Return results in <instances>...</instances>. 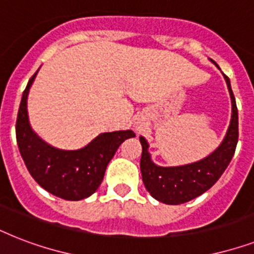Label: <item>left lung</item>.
Wrapping results in <instances>:
<instances>
[{"instance_id": "left-lung-1", "label": "left lung", "mask_w": 254, "mask_h": 254, "mask_svg": "<svg viewBox=\"0 0 254 254\" xmlns=\"http://www.w3.org/2000/svg\"><path fill=\"white\" fill-rule=\"evenodd\" d=\"M224 77L232 100V119L224 141L207 158L185 166H157L151 162L150 154L147 153L149 145L146 139L139 137L142 145L139 167L143 185L151 196L157 200L162 201L165 204H182L192 200L211 189L228 167L239 141V115L231 81L228 76L224 75Z\"/></svg>"}]
</instances>
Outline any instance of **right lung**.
Listing matches in <instances>:
<instances>
[{"label": "right lung", "mask_w": 254, "mask_h": 254, "mask_svg": "<svg viewBox=\"0 0 254 254\" xmlns=\"http://www.w3.org/2000/svg\"><path fill=\"white\" fill-rule=\"evenodd\" d=\"M27 83L18 109L15 135L23 162L38 185L65 200H81L95 192L105 169L119 146L134 137L131 130L103 133L80 150H59L43 142L30 127L27 95L34 77Z\"/></svg>", "instance_id": "obj_1"}]
</instances>
